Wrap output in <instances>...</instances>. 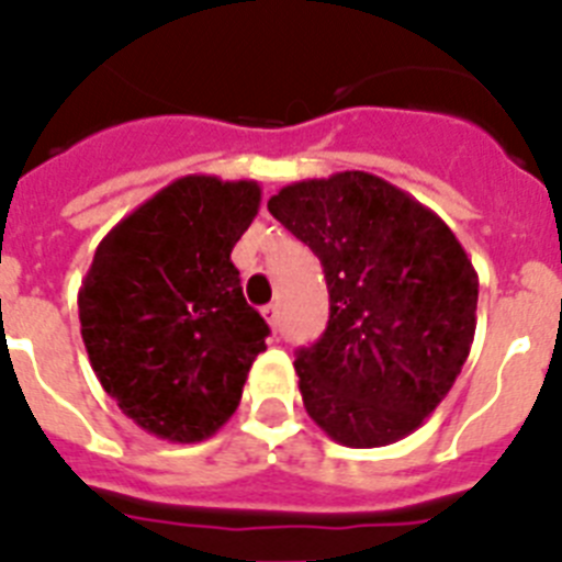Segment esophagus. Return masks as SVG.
I'll use <instances>...</instances> for the list:
<instances>
[{
    "instance_id": "34e87169",
    "label": "esophagus",
    "mask_w": 562,
    "mask_h": 562,
    "mask_svg": "<svg viewBox=\"0 0 562 562\" xmlns=\"http://www.w3.org/2000/svg\"><path fill=\"white\" fill-rule=\"evenodd\" d=\"M262 317H266V323L271 325V331H277V325H280V308H277V305H266V308H262Z\"/></svg>"
}]
</instances>
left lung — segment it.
Returning a JSON list of instances; mask_svg holds the SVG:
<instances>
[{"label": "left lung", "instance_id": "1", "mask_svg": "<svg viewBox=\"0 0 562 562\" xmlns=\"http://www.w3.org/2000/svg\"><path fill=\"white\" fill-rule=\"evenodd\" d=\"M268 211L323 262L331 314L296 351L305 412L348 449L403 440L442 403L477 328V271L440 216L366 171L303 179Z\"/></svg>", "mask_w": 562, "mask_h": 562}]
</instances>
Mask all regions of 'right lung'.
I'll list each match as a JSON object with an SVG mask.
<instances>
[{
	"label": "right lung",
	"instance_id": "right-lung-1",
	"mask_svg": "<svg viewBox=\"0 0 562 562\" xmlns=\"http://www.w3.org/2000/svg\"><path fill=\"white\" fill-rule=\"evenodd\" d=\"M259 211L254 179L188 173L99 243L79 289L91 369L154 437L200 442L237 412L268 325L231 251Z\"/></svg>",
	"mask_w": 562,
	"mask_h": 562
}]
</instances>
